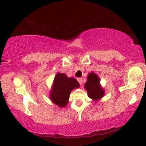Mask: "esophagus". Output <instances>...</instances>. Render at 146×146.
Instances as JSON below:
<instances>
[{
    "instance_id": "34e87169",
    "label": "esophagus",
    "mask_w": 146,
    "mask_h": 146,
    "mask_svg": "<svg viewBox=\"0 0 146 146\" xmlns=\"http://www.w3.org/2000/svg\"><path fill=\"white\" fill-rule=\"evenodd\" d=\"M77 80H78V81L79 84H80V85H82V78H78Z\"/></svg>"
}]
</instances>
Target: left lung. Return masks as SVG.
<instances>
[{
	"label": "left lung",
	"mask_w": 146,
	"mask_h": 146,
	"mask_svg": "<svg viewBox=\"0 0 146 146\" xmlns=\"http://www.w3.org/2000/svg\"><path fill=\"white\" fill-rule=\"evenodd\" d=\"M84 88L88 92V96L94 100V101L99 100L105 94V90L100 84L99 78L94 72L88 74L87 82L84 84Z\"/></svg>",
	"instance_id": "1"
}]
</instances>
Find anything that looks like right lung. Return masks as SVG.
Instances as JSON below:
<instances>
[{
	"mask_svg": "<svg viewBox=\"0 0 146 146\" xmlns=\"http://www.w3.org/2000/svg\"><path fill=\"white\" fill-rule=\"evenodd\" d=\"M79 87L80 84L75 78H68L64 73H58L50 92L51 101L60 107H66L72 90Z\"/></svg>",
	"mask_w": 146,
	"mask_h": 146,
	"instance_id": "obj_1",
	"label": "right lung"
}]
</instances>
